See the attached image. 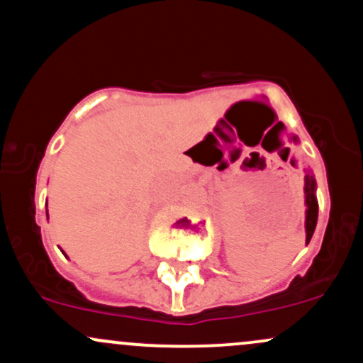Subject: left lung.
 Masks as SVG:
<instances>
[{"label":"left lung","mask_w":363,"mask_h":363,"mask_svg":"<svg viewBox=\"0 0 363 363\" xmlns=\"http://www.w3.org/2000/svg\"><path fill=\"white\" fill-rule=\"evenodd\" d=\"M293 143H298V138L293 136ZM315 179L312 174L305 175V205H306V217H305V230H306V242H310L313 236V230L317 225L318 217V203L315 198Z\"/></svg>","instance_id":"left-lung-1"}]
</instances>
